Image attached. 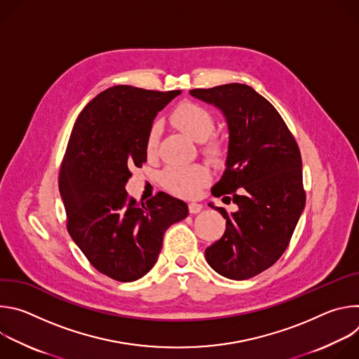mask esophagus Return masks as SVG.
Segmentation results:
<instances>
[{"mask_svg":"<svg viewBox=\"0 0 359 359\" xmlns=\"http://www.w3.org/2000/svg\"><path fill=\"white\" fill-rule=\"evenodd\" d=\"M201 209H203L201 204H198V203H189V212H190L191 215L200 213Z\"/></svg>","mask_w":359,"mask_h":359,"instance_id":"esophagus-1","label":"esophagus"}]
</instances>
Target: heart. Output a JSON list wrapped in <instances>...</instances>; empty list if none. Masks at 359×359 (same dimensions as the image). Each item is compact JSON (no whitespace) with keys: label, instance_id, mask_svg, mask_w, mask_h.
Here are the masks:
<instances>
[{"label":"heart","instance_id":"1","mask_svg":"<svg viewBox=\"0 0 359 359\" xmlns=\"http://www.w3.org/2000/svg\"><path fill=\"white\" fill-rule=\"evenodd\" d=\"M173 125L194 142L201 143V150L215 163L224 162L227 147L217 139H210L216 130V119L206 108L191 102H184L172 114ZM159 128L155 125L146 139V153L153 156L158 150ZM210 172L203 165L169 166L162 173V184L168 191L183 198H194L200 190L209 184Z\"/></svg>","mask_w":359,"mask_h":359}]
</instances>
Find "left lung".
<instances>
[{"label":"left lung","mask_w":359,"mask_h":359,"mask_svg":"<svg viewBox=\"0 0 359 359\" xmlns=\"http://www.w3.org/2000/svg\"><path fill=\"white\" fill-rule=\"evenodd\" d=\"M219 108L229 126L226 170L213 196L231 194L234 213L222 238L206 248L209 266L231 280H247L271 267L285 251L305 208L298 144L270 102L244 83L191 89Z\"/></svg>","instance_id":"1"}]
</instances>
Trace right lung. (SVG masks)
<instances>
[{"instance_id":"right-lung-1","label":"right lung","mask_w":359,"mask_h":359,"mask_svg":"<svg viewBox=\"0 0 359 359\" xmlns=\"http://www.w3.org/2000/svg\"><path fill=\"white\" fill-rule=\"evenodd\" d=\"M180 90L116 85L79 114L60 172L67 229L89 263L116 281L151 270L165 231L187 217V204L163 191L137 203L125 184L146 162V139L156 118Z\"/></svg>"}]
</instances>
